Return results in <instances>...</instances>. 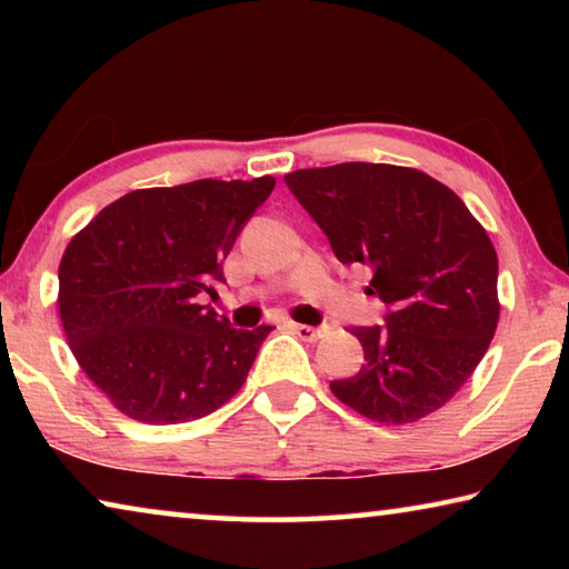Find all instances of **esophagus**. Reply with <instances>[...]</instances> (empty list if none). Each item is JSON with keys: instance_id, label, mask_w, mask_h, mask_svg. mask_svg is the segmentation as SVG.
I'll return each instance as SVG.
<instances>
[{"instance_id": "34e87169", "label": "esophagus", "mask_w": 569, "mask_h": 569, "mask_svg": "<svg viewBox=\"0 0 569 569\" xmlns=\"http://www.w3.org/2000/svg\"><path fill=\"white\" fill-rule=\"evenodd\" d=\"M288 329L303 341H316L321 336V329H313V326H306V323H288Z\"/></svg>"}]
</instances>
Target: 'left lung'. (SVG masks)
<instances>
[{"label": "left lung", "mask_w": 569, "mask_h": 569, "mask_svg": "<svg viewBox=\"0 0 569 569\" xmlns=\"http://www.w3.org/2000/svg\"><path fill=\"white\" fill-rule=\"evenodd\" d=\"M343 266H366L383 326H356L363 366L333 397L379 423L445 407L497 331V250L455 190L427 172L341 162L286 176Z\"/></svg>", "instance_id": "left-lung-1"}]
</instances>
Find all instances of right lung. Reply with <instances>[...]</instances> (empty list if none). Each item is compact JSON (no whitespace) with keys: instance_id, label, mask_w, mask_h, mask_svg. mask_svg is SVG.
Instances as JSON below:
<instances>
[{"instance_id":"1","label":"right lung","mask_w":569,"mask_h":569,"mask_svg":"<svg viewBox=\"0 0 569 569\" xmlns=\"http://www.w3.org/2000/svg\"><path fill=\"white\" fill-rule=\"evenodd\" d=\"M276 180L132 190L102 208L60 263V319L77 363L124 417L203 419L233 399L271 326L233 329L200 306Z\"/></svg>"}]
</instances>
